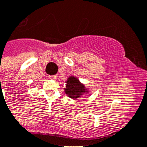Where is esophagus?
Instances as JSON below:
<instances>
[{
  "mask_svg": "<svg viewBox=\"0 0 147 147\" xmlns=\"http://www.w3.org/2000/svg\"><path fill=\"white\" fill-rule=\"evenodd\" d=\"M56 77H57V76H56V75H53V76H49V78L51 79V80H56Z\"/></svg>",
  "mask_w": 147,
  "mask_h": 147,
  "instance_id": "1",
  "label": "esophagus"
}]
</instances>
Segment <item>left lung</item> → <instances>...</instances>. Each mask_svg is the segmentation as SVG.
I'll use <instances>...</instances> for the list:
<instances>
[{"mask_svg": "<svg viewBox=\"0 0 147 147\" xmlns=\"http://www.w3.org/2000/svg\"><path fill=\"white\" fill-rule=\"evenodd\" d=\"M65 94L71 98L76 100L82 96L84 94L88 92L85 86L80 82L75 76H70L66 81V88H65Z\"/></svg>", "mask_w": 147, "mask_h": 147, "instance_id": "8db88e82", "label": "left lung"}]
</instances>
